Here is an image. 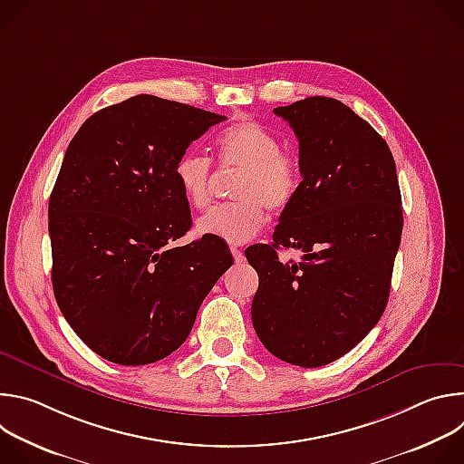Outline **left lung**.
I'll return each instance as SVG.
<instances>
[{"mask_svg": "<svg viewBox=\"0 0 464 464\" xmlns=\"http://www.w3.org/2000/svg\"><path fill=\"white\" fill-rule=\"evenodd\" d=\"M224 119L136 95L93 113L65 150L49 200L53 290L108 362L147 365L179 349L229 262L215 238L158 253L190 227L178 165Z\"/></svg>", "mask_w": 464, "mask_h": 464, "instance_id": "left-lung-1", "label": "left lung"}]
</instances>
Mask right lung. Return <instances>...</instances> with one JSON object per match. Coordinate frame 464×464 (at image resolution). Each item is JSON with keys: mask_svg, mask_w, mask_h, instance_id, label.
<instances>
[{"mask_svg": "<svg viewBox=\"0 0 464 464\" xmlns=\"http://www.w3.org/2000/svg\"><path fill=\"white\" fill-rule=\"evenodd\" d=\"M274 113L299 141L303 181L274 244L251 256L264 279L251 321L274 356L319 367L356 347L385 310L404 224L401 187L387 143L343 102L308 97ZM281 245L296 251L286 265Z\"/></svg>", "mask_w": 464, "mask_h": 464, "instance_id": "1", "label": "right lung"}]
</instances>
